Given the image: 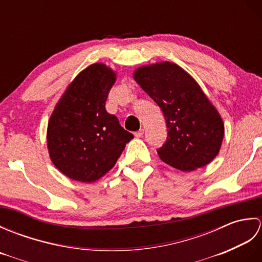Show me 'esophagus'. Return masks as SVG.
I'll list each match as a JSON object with an SVG mask.
<instances>
[{
  "label": "esophagus",
  "instance_id": "esophagus-1",
  "mask_svg": "<svg viewBox=\"0 0 262 262\" xmlns=\"http://www.w3.org/2000/svg\"><path fill=\"white\" fill-rule=\"evenodd\" d=\"M143 134H144V130L143 129H140L138 132H135V137H137V138H140V137H142L143 136Z\"/></svg>",
  "mask_w": 262,
  "mask_h": 262
}]
</instances>
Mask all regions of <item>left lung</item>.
<instances>
[{"label":"left lung","mask_w":262,"mask_h":262,"mask_svg":"<svg viewBox=\"0 0 262 262\" xmlns=\"http://www.w3.org/2000/svg\"><path fill=\"white\" fill-rule=\"evenodd\" d=\"M135 81L162 110L168 137L158 154L181 171L207 165L220 152L224 124L191 75L174 63L138 68Z\"/></svg>","instance_id":"left-lung-1"}]
</instances>
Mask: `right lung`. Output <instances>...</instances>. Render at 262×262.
I'll use <instances>...</instances> for the list:
<instances>
[{
  "mask_svg": "<svg viewBox=\"0 0 262 262\" xmlns=\"http://www.w3.org/2000/svg\"><path fill=\"white\" fill-rule=\"evenodd\" d=\"M115 81L116 73L107 65H90L72 81L49 118V157L70 179H100L113 169L126 144L134 138L105 110Z\"/></svg>",
  "mask_w": 262,
  "mask_h": 262,
  "instance_id": "1",
  "label": "right lung"
}]
</instances>
